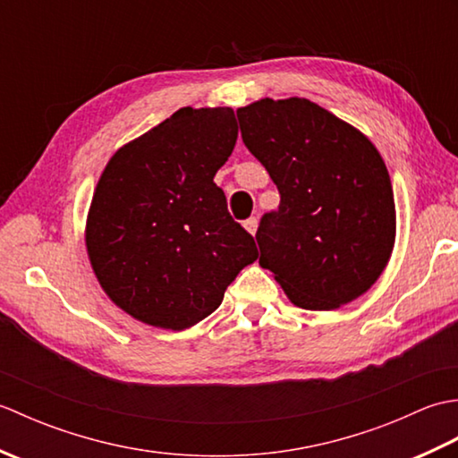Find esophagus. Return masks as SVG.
I'll list each match as a JSON object with an SVG mask.
<instances>
[{
  "label": "esophagus",
  "instance_id": "obj_1",
  "mask_svg": "<svg viewBox=\"0 0 458 458\" xmlns=\"http://www.w3.org/2000/svg\"><path fill=\"white\" fill-rule=\"evenodd\" d=\"M244 228L250 232V234H256V230H258V218H256V216L248 218V220L244 222Z\"/></svg>",
  "mask_w": 458,
  "mask_h": 458
}]
</instances>
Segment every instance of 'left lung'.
<instances>
[{
    "label": "left lung",
    "instance_id": "obj_1",
    "mask_svg": "<svg viewBox=\"0 0 458 458\" xmlns=\"http://www.w3.org/2000/svg\"><path fill=\"white\" fill-rule=\"evenodd\" d=\"M236 114L281 197L259 220V266L309 310L366 293L395 240L392 181L372 141L305 98H264Z\"/></svg>",
    "mask_w": 458,
    "mask_h": 458
}]
</instances>
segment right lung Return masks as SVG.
I'll use <instances>...</instances> for the list:
<instances>
[{
	"instance_id": "add662e5",
	"label": "right lung",
	"mask_w": 458,
	"mask_h": 458,
	"mask_svg": "<svg viewBox=\"0 0 458 458\" xmlns=\"http://www.w3.org/2000/svg\"><path fill=\"white\" fill-rule=\"evenodd\" d=\"M236 140L232 108H181L106 165L86 248L102 289L141 323L197 325L258 259L254 236L214 182Z\"/></svg>"
}]
</instances>
